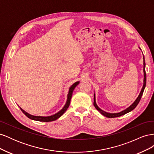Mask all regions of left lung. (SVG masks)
Masks as SVG:
<instances>
[{"mask_svg":"<svg viewBox=\"0 0 154 154\" xmlns=\"http://www.w3.org/2000/svg\"><path fill=\"white\" fill-rule=\"evenodd\" d=\"M139 48L141 49V48L139 47ZM143 72H144V80H143V86L142 87V89L139 93V94L138 96V97H137V99L135 100V101L134 103L130 105V106H128V108L124 110H122V112H118V113H109V112H106L101 110L100 107L97 105L96 104V97H95V94H94V105L95 106V108L98 110L106 118H116V117H119L121 116H123L125 114H127L129 112L132 111V110H134L135 108H136V106L138 105L139 102L140 101V100L141 98V96L143 94V92L144 90V88L146 87V71H145V61H144V57L143 56Z\"/></svg>","mask_w":154,"mask_h":154,"instance_id":"8db88e82","label":"left lung"}]
</instances>
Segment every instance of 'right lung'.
<instances>
[{
    "instance_id": "obj_1",
    "label": "right lung",
    "mask_w": 154,
    "mask_h": 154,
    "mask_svg": "<svg viewBox=\"0 0 154 154\" xmlns=\"http://www.w3.org/2000/svg\"><path fill=\"white\" fill-rule=\"evenodd\" d=\"M80 82H76L72 84L71 87H69V92L67 94V101L66 103V105H64V106L63 108L60 110L58 112L56 113L52 116H32L31 114H29V113H27V112H26L25 110H23L21 107H20V110L22 111V112L24 113L27 118H29L31 119L32 120H35V121H38V122H53V121L58 119L60 117L64 114L65 112L67 110V109H68V107L70 105V102H71V100L72 97V92L75 87L79 84Z\"/></svg>"
}]
</instances>
